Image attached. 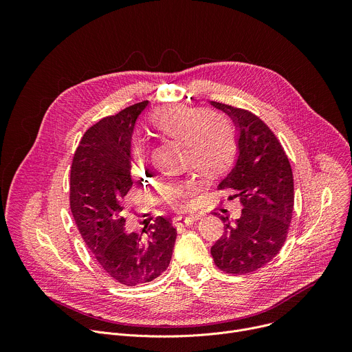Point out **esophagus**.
<instances>
[{"label":"esophagus","mask_w":352,"mask_h":352,"mask_svg":"<svg viewBox=\"0 0 352 352\" xmlns=\"http://www.w3.org/2000/svg\"><path fill=\"white\" fill-rule=\"evenodd\" d=\"M199 220V216L197 214H192V216H178L174 219V223L177 226H190L193 224L195 221Z\"/></svg>","instance_id":"obj_1"}]
</instances>
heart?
<instances>
[{"label":"heart","mask_w":352,"mask_h":352,"mask_svg":"<svg viewBox=\"0 0 352 352\" xmlns=\"http://www.w3.org/2000/svg\"><path fill=\"white\" fill-rule=\"evenodd\" d=\"M156 126L188 143L192 164L206 173L223 170L232 159L235 140L231 126L226 121L213 120L204 109L179 106L160 113ZM142 164V155L136 166ZM200 188L195 179H175L166 185V195L175 205H188L192 195Z\"/></svg>","instance_id":"b5f03b06"}]
</instances>
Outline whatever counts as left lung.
<instances>
[{"mask_svg":"<svg viewBox=\"0 0 352 352\" xmlns=\"http://www.w3.org/2000/svg\"><path fill=\"white\" fill-rule=\"evenodd\" d=\"M226 113L238 131V157L219 189L235 190L243 206L234 223L221 217L223 236L212 246L216 266L230 274L252 273L283 248L294 210V178L284 148L255 114L210 102Z\"/></svg>","mask_w":352,"mask_h":352,"instance_id":"8db88e82","label":"left lung"}]
</instances>
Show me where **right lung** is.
<instances>
[{
	"mask_svg": "<svg viewBox=\"0 0 352 352\" xmlns=\"http://www.w3.org/2000/svg\"><path fill=\"white\" fill-rule=\"evenodd\" d=\"M148 102L90 126L71 167L69 204L90 252L111 278L132 287L157 278L170 265L177 230L159 216L140 234L126 232L122 197L132 186L131 139Z\"/></svg>",
	"mask_w": 352,
	"mask_h": 352,
	"instance_id": "right-lung-1",
	"label": "right lung"
}]
</instances>
